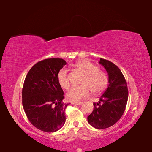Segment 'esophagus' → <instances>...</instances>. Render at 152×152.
Segmentation results:
<instances>
[{
    "instance_id": "34e87169",
    "label": "esophagus",
    "mask_w": 152,
    "mask_h": 152,
    "mask_svg": "<svg viewBox=\"0 0 152 152\" xmlns=\"http://www.w3.org/2000/svg\"><path fill=\"white\" fill-rule=\"evenodd\" d=\"M82 103V102H75V103H72V104H75V105H81Z\"/></svg>"
}]
</instances>
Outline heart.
Segmentation results:
<instances>
[{
	"label": "heart",
	"mask_w": 152,
	"mask_h": 152,
	"mask_svg": "<svg viewBox=\"0 0 152 152\" xmlns=\"http://www.w3.org/2000/svg\"><path fill=\"white\" fill-rule=\"evenodd\" d=\"M78 69L85 75L81 84L79 87H73L66 94V98L73 103L78 102L87 97L91 91L94 94L100 93L106 88L108 83V77L106 73L98 70V67L87 60H80L76 63ZM59 85L62 88L68 89L70 86L68 71L63 68L57 74Z\"/></svg>",
	"instance_id": "obj_1"
}]
</instances>
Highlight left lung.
I'll use <instances>...</instances> for the list:
<instances>
[{
    "label": "left lung",
    "mask_w": 152,
    "mask_h": 152,
    "mask_svg": "<svg viewBox=\"0 0 152 152\" xmlns=\"http://www.w3.org/2000/svg\"><path fill=\"white\" fill-rule=\"evenodd\" d=\"M101 64L108 73V86L94 110L87 117L89 124L98 129L114 125L125 111L128 99L127 82L122 72L114 63L100 58Z\"/></svg>",
    "instance_id": "obj_1"
}]
</instances>
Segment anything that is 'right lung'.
<instances>
[{
    "instance_id": "right-lung-1",
    "label": "right lung",
    "mask_w": 152,
    "mask_h": 152,
    "mask_svg": "<svg viewBox=\"0 0 152 152\" xmlns=\"http://www.w3.org/2000/svg\"><path fill=\"white\" fill-rule=\"evenodd\" d=\"M66 61L49 58L39 61L29 70L22 89V104L31 124L39 130L53 132L61 129L66 121L63 103L64 93L57 74Z\"/></svg>"
}]
</instances>
